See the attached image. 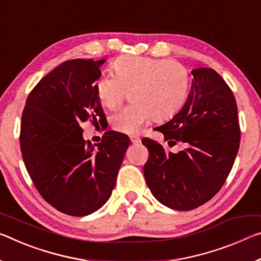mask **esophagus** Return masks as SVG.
I'll return each instance as SVG.
<instances>
[{"label":"esophagus","instance_id":"34e87169","mask_svg":"<svg viewBox=\"0 0 261 261\" xmlns=\"http://www.w3.org/2000/svg\"><path fill=\"white\" fill-rule=\"evenodd\" d=\"M130 140H131V143H134V144H139L140 143V138L136 135L130 136Z\"/></svg>","mask_w":261,"mask_h":261}]
</instances>
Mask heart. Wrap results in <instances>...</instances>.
Returning a JSON list of instances; mask_svg holds the SVG:
<instances>
[{
    "label": "heart",
    "mask_w": 261,
    "mask_h": 261,
    "mask_svg": "<svg viewBox=\"0 0 261 261\" xmlns=\"http://www.w3.org/2000/svg\"><path fill=\"white\" fill-rule=\"evenodd\" d=\"M115 76L96 82L98 100L108 109L119 106L131 92L134 105L119 109L110 117L113 129L136 134L154 117L158 121L174 116L188 96V69L175 60L151 57H121L111 65Z\"/></svg>",
    "instance_id": "heart-1"
}]
</instances>
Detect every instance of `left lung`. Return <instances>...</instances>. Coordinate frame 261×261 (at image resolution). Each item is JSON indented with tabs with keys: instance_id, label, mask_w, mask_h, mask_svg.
I'll use <instances>...</instances> for the list:
<instances>
[{
	"instance_id": "8db88e82",
	"label": "left lung",
	"mask_w": 261,
	"mask_h": 261,
	"mask_svg": "<svg viewBox=\"0 0 261 261\" xmlns=\"http://www.w3.org/2000/svg\"><path fill=\"white\" fill-rule=\"evenodd\" d=\"M187 100L171 121L156 127L169 146L184 143L177 153L166 152L150 138L144 165L146 184L156 200L174 210L195 209L224 185L237 155L241 129L232 90L213 68H196Z\"/></svg>"
}]
</instances>
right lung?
Instances as JSON below:
<instances>
[{"instance_id": "right-lung-1", "label": "right lung", "mask_w": 261, "mask_h": 261, "mask_svg": "<svg viewBox=\"0 0 261 261\" xmlns=\"http://www.w3.org/2000/svg\"><path fill=\"white\" fill-rule=\"evenodd\" d=\"M105 59L65 61L36 85L20 122L27 171L47 203L71 216L93 214L109 200L130 145L126 135L107 131L92 145L81 123L105 118L95 81Z\"/></svg>"}]
</instances>
